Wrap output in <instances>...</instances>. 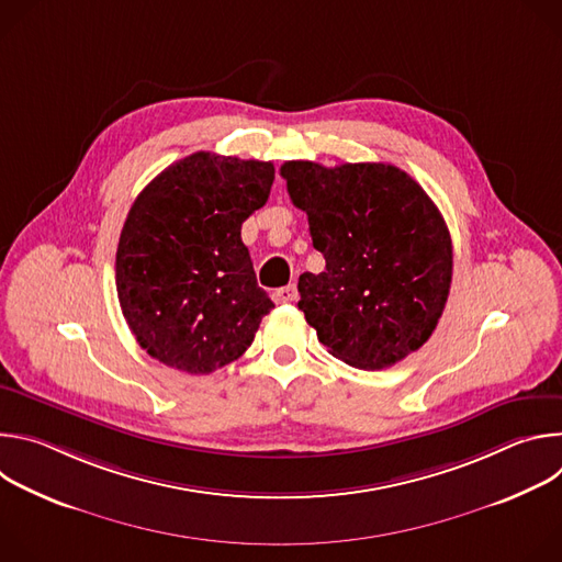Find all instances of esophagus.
I'll return each mask as SVG.
<instances>
[{"instance_id": "34e87169", "label": "esophagus", "mask_w": 562, "mask_h": 562, "mask_svg": "<svg viewBox=\"0 0 562 562\" xmlns=\"http://www.w3.org/2000/svg\"><path fill=\"white\" fill-rule=\"evenodd\" d=\"M273 300H276L278 304L295 302V300H297V289H295V284H286V286H282V289H276V291H273Z\"/></svg>"}]
</instances>
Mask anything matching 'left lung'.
I'll use <instances>...</instances> for the list:
<instances>
[{
	"label": "left lung",
	"instance_id": "1",
	"mask_svg": "<svg viewBox=\"0 0 562 562\" xmlns=\"http://www.w3.org/2000/svg\"><path fill=\"white\" fill-rule=\"evenodd\" d=\"M280 176L327 262L297 280V308L317 340L367 371L418 351L445 311L453 273L449 228L425 189L382 162L327 169L293 159Z\"/></svg>",
	"mask_w": 562,
	"mask_h": 562
}]
</instances>
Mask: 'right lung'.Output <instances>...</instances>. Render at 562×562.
<instances>
[{"label": "right lung", "mask_w": 562, "mask_h": 562, "mask_svg": "<svg viewBox=\"0 0 562 562\" xmlns=\"http://www.w3.org/2000/svg\"><path fill=\"white\" fill-rule=\"evenodd\" d=\"M273 178L271 162L200 150L137 195L120 235L115 284L150 358L200 375L251 347L273 302L239 231L267 204Z\"/></svg>", "instance_id": "obj_1"}]
</instances>
